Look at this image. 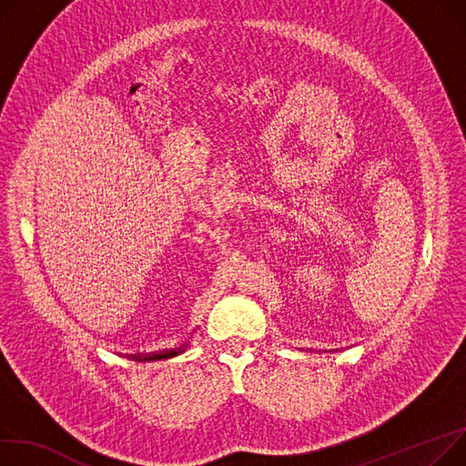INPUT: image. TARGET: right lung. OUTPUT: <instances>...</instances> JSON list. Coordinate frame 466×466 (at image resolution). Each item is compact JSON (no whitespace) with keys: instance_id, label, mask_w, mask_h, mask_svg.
Here are the masks:
<instances>
[{"instance_id":"right-lung-1","label":"right lung","mask_w":466,"mask_h":466,"mask_svg":"<svg viewBox=\"0 0 466 466\" xmlns=\"http://www.w3.org/2000/svg\"><path fill=\"white\" fill-rule=\"evenodd\" d=\"M181 352H185V349H179V350H172V352H163V354H155V356H147V358H144L146 361H155V360H168V358H174V356H177V354H181Z\"/></svg>"}]
</instances>
